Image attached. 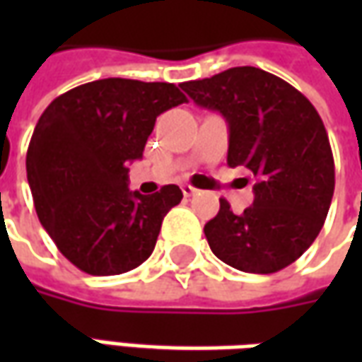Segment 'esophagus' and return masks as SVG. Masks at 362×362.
Returning <instances> with one entry per match:
<instances>
[{
  "instance_id": "obj_1",
  "label": "esophagus",
  "mask_w": 362,
  "mask_h": 362,
  "mask_svg": "<svg viewBox=\"0 0 362 362\" xmlns=\"http://www.w3.org/2000/svg\"><path fill=\"white\" fill-rule=\"evenodd\" d=\"M182 192H184V196H186V197L197 196V194H199V189L194 188V186H189V184H186V186H182Z\"/></svg>"
}]
</instances>
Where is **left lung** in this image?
<instances>
[{
	"mask_svg": "<svg viewBox=\"0 0 362 362\" xmlns=\"http://www.w3.org/2000/svg\"><path fill=\"white\" fill-rule=\"evenodd\" d=\"M228 124V166H246L254 204L236 215L227 199L205 225L211 252L246 273H275L308 250L324 227L335 186L334 155L316 108L259 67H230L180 85ZM248 182V180H246Z\"/></svg>",
	"mask_w": 362,
	"mask_h": 362,
	"instance_id": "obj_1",
	"label": "left lung"
}]
</instances>
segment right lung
I'll list each match as a JSON object with an SVG mask.
<instances>
[{"label": "right lung", "mask_w": 362, "mask_h": 362, "mask_svg": "<svg viewBox=\"0 0 362 362\" xmlns=\"http://www.w3.org/2000/svg\"><path fill=\"white\" fill-rule=\"evenodd\" d=\"M188 103L173 83L98 79L54 98L27 151L38 219L58 250L89 275H119L149 258L182 189L127 188L158 114Z\"/></svg>", "instance_id": "right-lung-1"}]
</instances>
